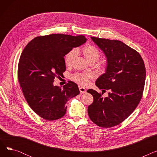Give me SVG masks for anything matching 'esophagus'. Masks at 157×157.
Returning <instances> with one entry per match:
<instances>
[{
  "instance_id": "1",
  "label": "esophagus",
  "mask_w": 157,
  "mask_h": 157,
  "mask_svg": "<svg viewBox=\"0 0 157 157\" xmlns=\"http://www.w3.org/2000/svg\"><path fill=\"white\" fill-rule=\"evenodd\" d=\"M79 89L80 92L82 93V94H85V93L86 92V90L83 87H79Z\"/></svg>"
}]
</instances>
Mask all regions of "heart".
<instances>
[{
	"mask_svg": "<svg viewBox=\"0 0 157 157\" xmlns=\"http://www.w3.org/2000/svg\"><path fill=\"white\" fill-rule=\"evenodd\" d=\"M82 52L86 58V59L90 62L97 61L100 57V53L98 49L92 45H86L83 49ZM78 55L77 49H72L69 51L64 56V63L67 67H69L72 65L74 60ZM93 78L91 73H76L72 76V79L78 84L82 86H86L89 83L90 79Z\"/></svg>",
	"mask_w": 157,
	"mask_h": 157,
	"instance_id": "b5f03b06",
	"label": "heart"
}]
</instances>
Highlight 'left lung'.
I'll return each mask as SVG.
<instances>
[{
	"label": "left lung",
	"mask_w": 157,
	"mask_h": 157,
	"mask_svg": "<svg viewBox=\"0 0 157 157\" xmlns=\"http://www.w3.org/2000/svg\"><path fill=\"white\" fill-rule=\"evenodd\" d=\"M107 57L105 73L95 85L108 97L92 89L87 92L94 97L88 108V116L98 126L105 128L119 125L127 119L141 101L146 79L144 61L135 49L118 40L91 37Z\"/></svg>",
	"instance_id": "1"
}]
</instances>
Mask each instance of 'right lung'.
<instances>
[{
  "label": "right lung",
  "instance_id": "1",
  "mask_svg": "<svg viewBox=\"0 0 157 157\" xmlns=\"http://www.w3.org/2000/svg\"><path fill=\"white\" fill-rule=\"evenodd\" d=\"M86 40L84 36L49 34L35 37L23 49L18 67V81L30 108L43 119L53 121L63 117L65 104L79 94L72 81L63 89L53 83L65 71V55Z\"/></svg>",
  "mask_w": 157,
  "mask_h": 157
}]
</instances>
